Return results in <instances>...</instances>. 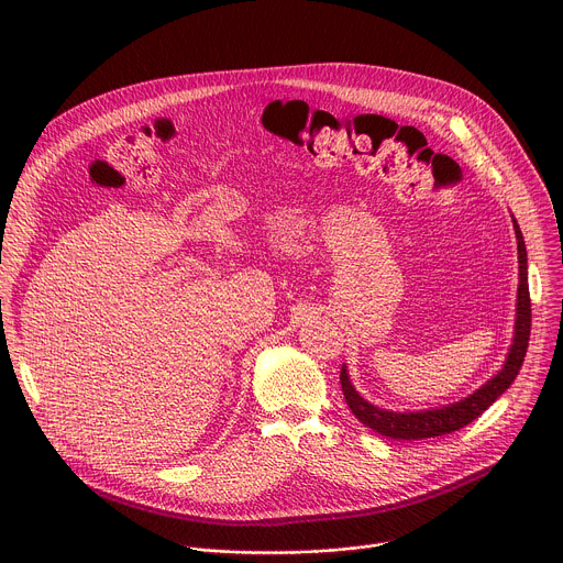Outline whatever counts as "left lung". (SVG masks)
I'll return each mask as SVG.
<instances>
[{"mask_svg":"<svg viewBox=\"0 0 563 563\" xmlns=\"http://www.w3.org/2000/svg\"><path fill=\"white\" fill-rule=\"evenodd\" d=\"M515 222V233H517V252H519V289H517V320H515V339L508 352V358L501 367V372H497L486 385H481L474 394H470L467 398L459 400V404L452 406H443L437 410H423V412H389V410H380L354 389L350 376H347V367H341V387L345 394L347 406L352 410V415L369 430L396 439V441H421V439H434V437H443L450 432H456L461 428H465L467 423H472L476 417L484 415L495 400L512 385V380L517 378L523 358H526V350H528V341H530V320H532V309H530V291H528V256H526V243L521 229Z\"/></svg>","mask_w":563,"mask_h":563,"instance_id":"8db88e82","label":"left lung"}]
</instances>
